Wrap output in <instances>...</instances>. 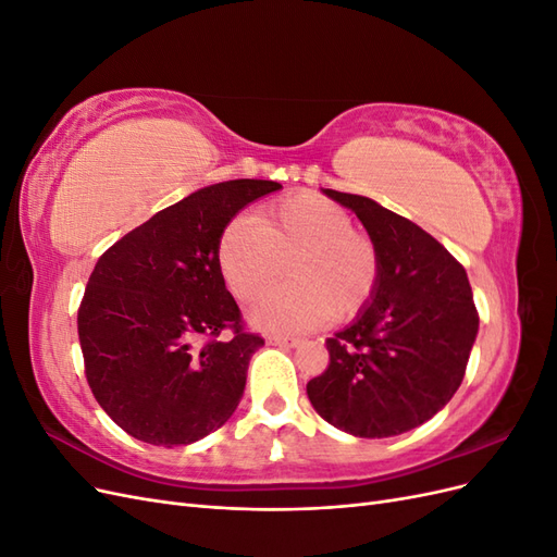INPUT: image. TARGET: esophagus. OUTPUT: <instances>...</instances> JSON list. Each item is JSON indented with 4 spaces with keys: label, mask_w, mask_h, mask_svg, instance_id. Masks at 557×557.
Instances as JSON below:
<instances>
[{
    "label": "esophagus",
    "mask_w": 557,
    "mask_h": 557,
    "mask_svg": "<svg viewBox=\"0 0 557 557\" xmlns=\"http://www.w3.org/2000/svg\"><path fill=\"white\" fill-rule=\"evenodd\" d=\"M269 344L278 348H297L301 342L293 339V336H269Z\"/></svg>",
    "instance_id": "34e87169"
}]
</instances>
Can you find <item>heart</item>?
<instances>
[{
	"instance_id": "b5f03b06",
	"label": "heart",
	"mask_w": 557,
	"mask_h": 557,
	"mask_svg": "<svg viewBox=\"0 0 557 557\" xmlns=\"http://www.w3.org/2000/svg\"><path fill=\"white\" fill-rule=\"evenodd\" d=\"M350 215L315 193H299L256 213L234 218L215 246V264L244 301L274 283L283 264L290 283L264 293L248 309L262 332L299 334L346 320L374 297L381 260L374 242L350 227Z\"/></svg>"
}]
</instances>
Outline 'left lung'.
<instances>
[{
	"instance_id": "left-lung-1",
	"label": "left lung",
	"mask_w": 557,
	"mask_h": 557,
	"mask_svg": "<svg viewBox=\"0 0 557 557\" xmlns=\"http://www.w3.org/2000/svg\"><path fill=\"white\" fill-rule=\"evenodd\" d=\"M374 242V297L327 339L330 367L307 383L320 418L362 440L409 432L458 391L479 313L462 264L434 237L379 201L323 188Z\"/></svg>"
}]
</instances>
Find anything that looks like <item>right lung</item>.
<instances>
[{
    "mask_svg": "<svg viewBox=\"0 0 557 557\" xmlns=\"http://www.w3.org/2000/svg\"><path fill=\"white\" fill-rule=\"evenodd\" d=\"M276 181L207 185L127 232L97 260L78 309L90 391L113 423L153 446H188L237 411L252 352L215 264L225 225ZM223 329L235 334L215 341ZM207 335L205 347L196 344Z\"/></svg>",
    "mask_w": 557,
    "mask_h": 557,
    "instance_id": "add662e5",
    "label": "right lung"
}]
</instances>
